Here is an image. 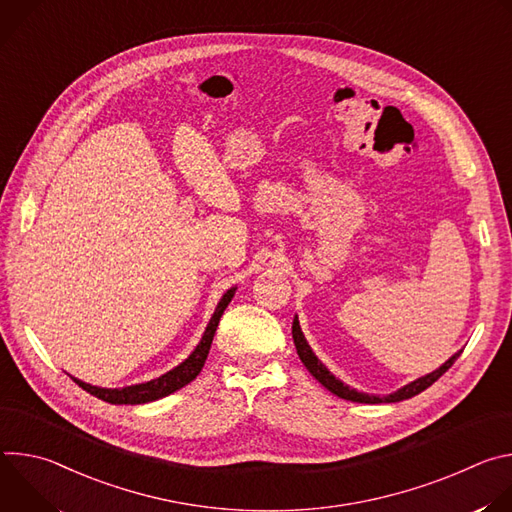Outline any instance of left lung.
<instances>
[{
	"instance_id": "left-lung-1",
	"label": "left lung",
	"mask_w": 512,
	"mask_h": 512,
	"mask_svg": "<svg viewBox=\"0 0 512 512\" xmlns=\"http://www.w3.org/2000/svg\"><path fill=\"white\" fill-rule=\"evenodd\" d=\"M291 336H294V344H296V350H298V354H300V360L304 362V367L312 373V377H314L318 383H322V385H324L330 393H334L336 397L346 399V401H354V403H397V401H403V399H411V397L419 395L421 391H425L427 387H431L437 379H440V377L452 367V364L456 362V358L462 354V350L456 352L452 358H448V360L442 364L440 369H435L433 373L415 379L413 383L401 387L399 391H395V393H391V395L379 397V395H369V393H358L356 389H350V387L344 385L340 379H336V377L324 367V364L318 360V356L312 352V348H310V344L306 342L304 332H302V328H300L298 316L294 318V324H291Z\"/></svg>"
}]
</instances>
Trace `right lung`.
Segmentation results:
<instances>
[{
	"label": "right lung",
	"instance_id": "add662e5",
	"mask_svg": "<svg viewBox=\"0 0 512 512\" xmlns=\"http://www.w3.org/2000/svg\"><path fill=\"white\" fill-rule=\"evenodd\" d=\"M235 289L237 287H231L227 289V294L221 298V302H218L204 334H202V340L198 342V346L192 350V354L180 362L176 369L168 371L166 375L158 377V379H152L148 383H139V385H131V387H121V389H103V387H93L89 383H83L79 379L72 377V381H75L79 387H83L87 393L95 395L97 399L101 401H107V403H113V405H139V403H150V401H156V399H162L178 389H182L184 385H188L190 381H194L198 377V373L202 371L204 362H206V356H208V350H210V344H212V338H214V332H216V326L218 322H221V316L223 312L227 310V306L231 304L233 296H235Z\"/></svg>",
	"mask_w": 512,
	"mask_h": 512
}]
</instances>
